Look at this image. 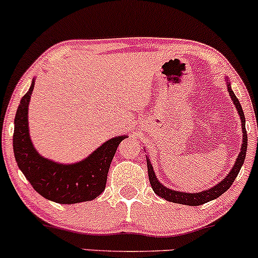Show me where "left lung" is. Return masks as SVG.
Listing matches in <instances>:
<instances>
[{"label":"left lung","mask_w":258,"mask_h":258,"mask_svg":"<svg viewBox=\"0 0 258 258\" xmlns=\"http://www.w3.org/2000/svg\"><path fill=\"white\" fill-rule=\"evenodd\" d=\"M224 80L225 83H227V89H228V92H229V96L231 98V101H233L234 106H235L236 111H238L240 121H241L242 144H241V149H240L238 157H236L235 163H234V166L231 167L230 172L225 175V178L219 181V183H217L215 186L200 192H186V191H180V190L176 191V190L169 189V187H167L166 185L162 184L161 181L158 180L157 176H156V173L155 170H153L151 161H150V158L147 157L146 155L147 172H149L150 183H151V186L156 195L161 196L162 199L167 200V201L169 202H174V204L186 205V206H200V205L206 204L208 201H212V200L218 199L222 194H224L228 189H229L231 184H233L234 180H235L236 176H238L240 169H241L242 164H244L246 150H247V133H246V128H245V115H244V112H242V107L240 105L238 97L235 96V94H234L233 90H231L229 79L225 77Z\"/></svg>","instance_id":"left-lung-1"}]
</instances>
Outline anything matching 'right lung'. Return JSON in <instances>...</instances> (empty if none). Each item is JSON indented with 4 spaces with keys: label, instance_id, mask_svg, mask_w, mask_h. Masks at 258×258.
I'll return each instance as SVG.
<instances>
[{
    "label": "right lung",
    "instance_id": "obj_1",
    "mask_svg": "<svg viewBox=\"0 0 258 258\" xmlns=\"http://www.w3.org/2000/svg\"><path fill=\"white\" fill-rule=\"evenodd\" d=\"M35 78L29 91L20 100L14 118L13 151L19 169L31 186L42 198L57 204H79L91 201L106 187L109 166L121 140L126 135L114 137L84 160L75 163H59L37 152L29 132V102L33 94Z\"/></svg>",
    "mask_w": 258,
    "mask_h": 258
}]
</instances>
